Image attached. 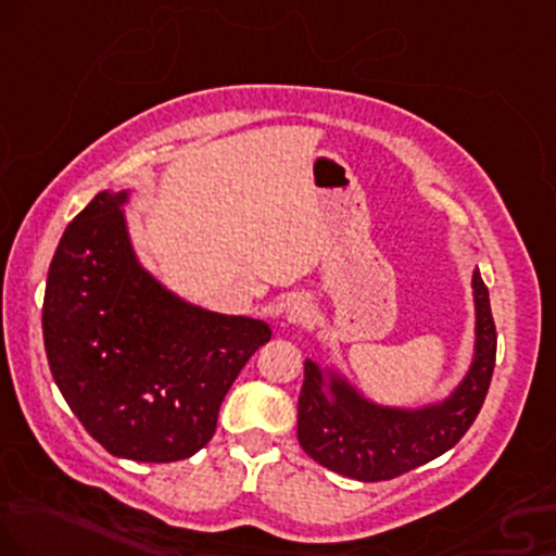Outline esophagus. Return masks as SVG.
<instances>
[{"instance_id": "esophagus-1", "label": "esophagus", "mask_w": 556, "mask_h": 556, "mask_svg": "<svg viewBox=\"0 0 556 556\" xmlns=\"http://www.w3.org/2000/svg\"><path fill=\"white\" fill-rule=\"evenodd\" d=\"M309 309H312L309 301L304 296H293L289 301V306H286V321H289V325H296V321H301L306 314H309Z\"/></svg>"}]
</instances>
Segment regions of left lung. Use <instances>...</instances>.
I'll list each match as a JSON object with an SVG mask.
<instances>
[{
    "label": "left lung",
    "instance_id": "8db88e82",
    "mask_svg": "<svg viewBox=\"0 0 556 556\" xmlns=\"http://www.w3.org/2000/svg\"><path fill=\"white\" fill-rule=\"evenodd\" d=\"M475 293V355L469 371L443 400L392 407L363 396L338 368L304 361L299 394V443L321 467L358 482H381L422 467L462 441L477 420L495 368L497 332L479 267Z\"/></svg>",
    "mask_w": 556,
    "mask_h": 556
}]
</instances>
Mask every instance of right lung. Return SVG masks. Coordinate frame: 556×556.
I'll use <instances>...</instances> for the list:
<instances>
[{"label": "right lung", "mask_w": 556, "mask_h": 556, "mask_svg": "<svg viewBox=\"0 0 556 556\" xmlns=\"http://www.w3.org/2000/svg\"><path fill=\"white\" fill-rule=\"evenodd\" d=\"M128 190H102L48 267L43 342L53 381L108 454L169 464L211 441L263 319L208 312L156 280L128 235Z\"/></svg>", "instance_id": "add662e5"}]
</instances>
